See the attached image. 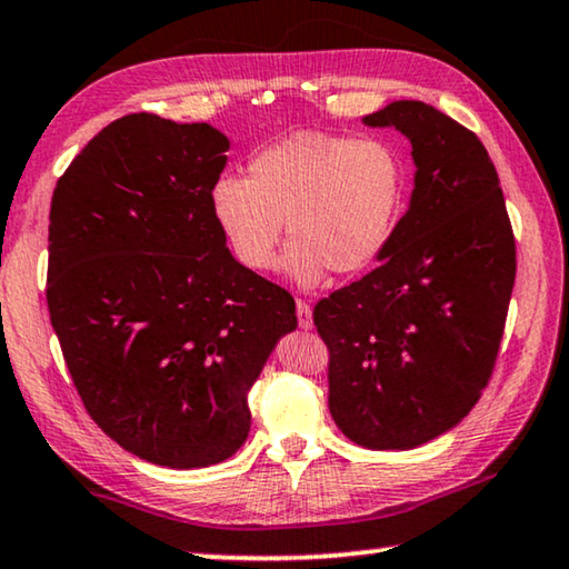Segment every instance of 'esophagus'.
<instances>
[{"mask_svg": "<svg viewBox=\"0 0 569 569\" xmlns=\"http://www.w3.org/2000/svg\"><path fill=\"white\" fill-rule=\"evenodd\" d=\"M296 317H299V327H301V329H311V327H313V319H311V306H309V301L296 299Z\"/></svg>", "mask_w": 569, "mask_h": 569, "instance_id": "obj_1", "label": "esophagus"}]
</instances>
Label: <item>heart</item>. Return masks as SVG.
<instances>
[{
    "label": "heart",
    "instance_id": "obj_1",
    "mask_svg": "<svg viewBox=\"0 0 569 569\" xmlns=\"http://www.w3.org/2000/svg\"><path fill=\"white\" fill-rule=\"evenodd\" d=\"M210 204L232 256L258 273L276 266L286 222L288 273L311 286L382 258L408 204V167L382 139L301 131L258 149L246 179L220 177Z\"/></svg>",
    "mask_w": 569,
    "mask_h": 569
}]
</instances>
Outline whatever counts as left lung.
I'll use <instances>...</instances> for the list:
<instances>
[{
    "label": "left lung",
    "instance_id": "8db88e82",
    "mask_svg": "<svg viewBox=\"0 0 569 569\" xmlns=\"http://www.w3.org/2000/svg\"><path fill=\"white\" fill-rule=\"evenodd\" d=\"M412 143L415 189L380 266L313 306L329 349V410L377 450L428 443L489 385L507 323L517 246L489 151L420 101L369 113Z\"/></svg>",
    "mask_w": 569,
    "mask_h": 569
}]
</instances>
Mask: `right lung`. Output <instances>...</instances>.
<instances>
[{
	"instance_id": "add662e5",
	"label": "right lung",
	"mask_w": 569,
	"mask_h": 569,
	"mask_svg": "<svg viewBox=\"0 0 569 569\" xmlns=\"http://www.w3.org/2000/svg\"><path fill=\"white\" fill-rule=\"evenodd\" d=\"M228 139L129 113L58 179L48 309L68 372L108 438L143 461L202 468L250 430L248 390L293 296L240 266L210 204Z\"/></svg>"
}]
</instances>
